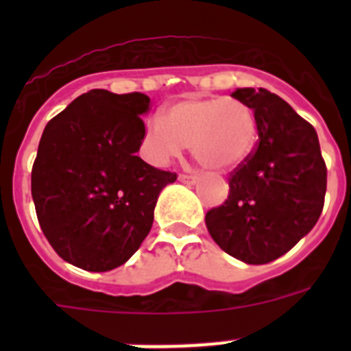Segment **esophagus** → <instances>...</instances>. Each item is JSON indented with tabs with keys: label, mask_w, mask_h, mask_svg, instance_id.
<instances>
[{
	"label": "esophagus",
	"mask_w": 351,
	"mask_h": 351,
	"mask_svg": "<svg viewBox=\"0 0 351 351\" xmlns=\"http://www.w3.org/2000/svg\"><path fill=\"white\" fill-rule=\"evenodd\" d=\"M179 181L186 182V184H195L198 178L197 176H191V173H179Z\"/></svg>",
	"instance_id": "34e87169"
}]
</instances>
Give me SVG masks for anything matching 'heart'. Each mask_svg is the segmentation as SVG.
Here are the masks:
<instances>
[{
  "label": "heart",
  "instance_id": "heart-1",
  "mask_svg": "<svg viewBox=\"0 0 351 351\" xmlns=\"http://www.w3.org/2000/svg\"><path fill=\"white\" fill-rule=\"evenodd\" d=\"M255 114L237 98H186L149 117L142 133V154L153 165L165 167L191 145L193 154L210 170H232L255 149Z\"/></svg>",
  "mask_w": 351,
  "mask_h": 351
}]
</instances>
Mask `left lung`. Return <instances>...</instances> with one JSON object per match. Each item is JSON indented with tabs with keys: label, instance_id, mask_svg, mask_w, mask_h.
Listing matches in <instances>:
<instances>
[{
	"label": "left lung",
	"instance_id": "left-lung-1",
	"mask_svg": "<svg viewBox=\"0 0 351 351\" xmlns=\"http://www.w3.org/2000/svg\"><path fill=\"white\" fill-rule=\"evenodd\" d=\"M234 98L253 108L258 142L228 178V198L207 210L206 225L225 253L269 263L311 232L324 209L327 167L315 128L274 93L243 88Z\"/></svg>",
	"mask_w": 351,
	"mask_h": 351
}]
</instances>
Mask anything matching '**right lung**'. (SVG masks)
<instances>
[{"label":"right lung","mask_w":351,"mask_h":351,"mask_svg":"<svg viewBox=\"0 0 351 351\" xmlns=\"http://www.w3.org/2000/svg\"><path fill=\"white\" fill-rule=\"evenodd\" d=\"M149 104L142 93L93 89L43 130L31 195L43 235L75 267L123 265L147 237L160 191L178 179L135 154Z\"/></svg>","instance_id":"right-lung-1"}]
</instances>
